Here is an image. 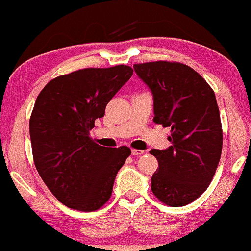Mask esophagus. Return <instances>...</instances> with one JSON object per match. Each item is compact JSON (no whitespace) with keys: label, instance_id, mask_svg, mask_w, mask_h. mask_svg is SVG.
<instances>
[{"label":"esophagus","instance_id":"34e87169","mask_svg":"<svg viewBox=\"0 0 251 251\" xmlns=\"http://www.w3.org/2000/svg\"><path fill=\"white\" fill-rule=\"evenodd\" d=\"M144 151L143 150H132V155H143Z\"/></svg>","mask_w":251,"mask_h":251}]
</instances>
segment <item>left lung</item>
I'll return each mask as SVG.
<instances>
[{
	"label": "left lung",
	"mask_w": 251,
	"mask_h": 251,
	"mask_svg": "<svg viewBox=\"0 0 251 251\" xmlns=\"http://www.w3.org/2000/svg\"><path fill=\"white\" fill-rule=\"evenodd\" d=\"M153 93V122L171 127L167 150H152L159 167L153 194L162 203L182 207L208 188L222 152V125L215 93L191 66L179 62L134 64Z\"/></svg>",
	"instance_id": "1"
}]
</instances>
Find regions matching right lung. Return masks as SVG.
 <instances>
[{
    "label": "right lung",
    "instance_id": "1",
    "mask_svg": "<svg viewBox=\"0 0 251 251\" xmlns=\"http://www.w3.org/2000/svg\"><path fill=\"white\" fill-rule=\"evenodd\" d=\"M132 75L127 65L81 69L53 78L39 92L29 122L32 156L42 180L64 206L93 212L111 198L131 150L100 146L90 131Z\"/></svg>",
    "mask_w": 251,
    "mask_h": 251
}]
</instances>
